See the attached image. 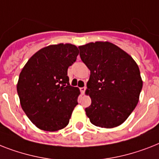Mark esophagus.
Here are the masks:
<instances>
[{"label": "esophagus", "mask_w": 159, "mask_h": 159, "mask_svg": "<svg viewBox=\"0 0 159 159\" xmlns=\"http://www.w3.org/2000/svg\"><path fill=\"white\" fill-rule=\"evenodd\" d=\"M80 91H81V93H82V95H84L85 91H86V87H81V88H80Z\"/></svg>", "instance_id": "1"}]
</instances>
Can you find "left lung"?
<instances>
[{"mask_svg":"<svg viewBox=\"0 0 159 159\" xmlns=\"http://www.w3.org/2000/svg\"><path fill=\"white\" fill-rule=\"evenodd\" d=\"M80 57L91 71L86 95L91 104L86 114L93 125L113 128L135 109L143 86L139 67L131 55L109 42L80 46Z\"/></svg>","mask_w":159,"mask_h":159,"instance_id":"left-lung-1","label":"left lung"}]
</instances>
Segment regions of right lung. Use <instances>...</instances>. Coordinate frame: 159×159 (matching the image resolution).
I'll return each instance as SVG.
<instances>
[{
    "instance_id": "1",
    "label": "right lung",
    "mask_w": 159,
    "mask_h": 159,
    "mask_svg": "<svg viewBox=\"0 0 159 159\" xmlns=\"http://www.w3.org/2000/svg\"><path fill=\"white\" fill-rule=\"evenodd\" d=\"M78 54L73 44L46 46L28 59L19 74L17 92L22 109L41 130L59 131L69 122L80 90L70 86L68 68Z\"/></svg>"
}]
</instances>
